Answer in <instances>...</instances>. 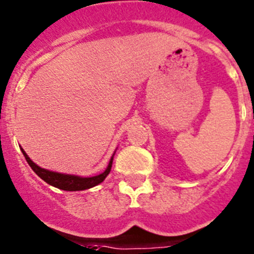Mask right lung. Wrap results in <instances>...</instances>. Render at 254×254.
I'll return each instance as SVG.
<instances>
[{
	"instance_id": "add662e5",
	"label": "right lung",
	"mask_w": 254,
	"mask_h": 254,
	"mask_svg": "<svg viewBox=\"0 0 254 254\" xmlns=\"http://www.w3.org/2000/svg\"><path fill=\"white\" fill-rule=\"evenodd\" d=\"M25 155L26 162L28 163L32 170L41 178L42 181L46 182L47 184L52 187H56L59 189H63V190H68V191H76V190H85V189L92 188V187L98 186L101 182L108 177V174L111 170V165H113V158L109 162L108 168L105 169V172L101 173V174L96 175V177H90V178H81L76 177V175H68V174H61V173L56 172H50V170L42 169L39 165L35 164L32 160L28 158L27 154L23 151V149H21Z\"/></svg>"
}]
</instances>
